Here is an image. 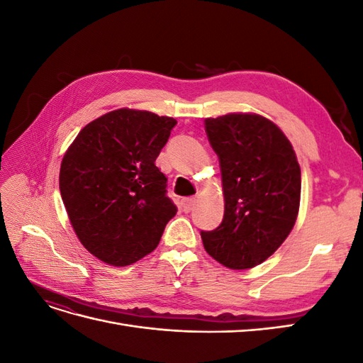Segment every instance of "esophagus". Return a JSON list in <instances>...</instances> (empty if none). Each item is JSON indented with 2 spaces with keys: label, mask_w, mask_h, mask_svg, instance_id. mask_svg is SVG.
Masks as SVG:
<instances>
[{
  "label": "esophagus",
  "mask_w": 363,
  "mask_h": 363,
  "mask_svg": "<svg viewBox=\"0 0 363 363\" xmlns=\"http://www.w3.org/2000/svg\"><path fill=\"white\" fill-rule=\"evenodd\" d=\"M195 201H196V196H191V199H184V200L182 201L183 211H184V212H191L192 208H194V206H195Z\"/></svg>",
  "instance_id": "34e87169"
}]
</instances>
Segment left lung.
<instances>
[{"label":"left lung","mask_w":363,"mask_h":363,"mask_svg":"<svg viewBox=\"0 0 363 363\" xmlns=\"http://www.w3.org/2000/svg\"><path fill=\"white\" fill-rule=\"evenodd\" d=\"M204 128L221 168L224 218L212 232H201L203 245L230 269L255 268L294 228L300 164L289 139L260 115L207 118Z\"/></svg>","instance_id":"left-lung-1"}]
</instances>
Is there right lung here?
<instances>
[{
	"label": "right lung",
	"instance_id": "obj_1",
	"mask_svg": "<svg viewBox=\"0 0 363 363\" xmlns=\"http://www.w3.org/2000/svg\"><path fill=\"white\" fill-rule=\"evenodd\" d=\"M177 121L118 108L87 124L65 152L60 194L83 247L127 267L155 250L177 207L156 159Z\"/></svg>",
	"mask_w": 363,
	"mask_h": 363
}]
</instances>
